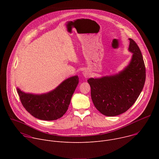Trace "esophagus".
Instances as JSON below:
<instances>
[{"mask_svg": "<svg viewBox=\"0 0 159 159\" xmlns=\"http://www.w3.org/2000/svg\"><path fill=\"white\" fill-rule=\"evenodd\" d=\"M83 75H84V76L85 77V78H88L89 76H90V72H89V71H88L87 70H84V72H83Z\"/></svg>", "mask_w": 159, "mask_h": 159, "instance_id": "34e87169", "label": "esophagus"}]
</instances>
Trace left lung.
<instances>
[{"instance_id":"left-lung-1","label":"left lung","mask_w":159,"mask_h":159,"mask_svg":"<svg viewBox=\"0 0 159 159\" xmlns=\"http://www.w3.org/2000/svg\"><path fill=\"white\" fill-rule=\"evenodd\" d=\"M128 50L133 53L129 63L118 74L87 80L96 108L107 116L126 112L135 102L143 88L146 71L141 51L129 38Z\"/></svg>"}]
</instances>
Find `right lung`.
<instances>
[{
    "instance_id": "obj_1",
    "label": "right lung",
    "mask_w": 159,
    "mask_h": 159,
    "mask_svg": "<svg viewBox=\"0 0 159 159\" xmlns=\"http://www.w3.org/2000/svg\"><path fill=\"white\" fill-rule=\"evenodd\" d=\"M78 84L79 77L75 75L65 80L48 93H25L19 88L17 90L22 106L33 116L52 121L60 118L66 112Z\"/></svg>"
}]
</instances>
